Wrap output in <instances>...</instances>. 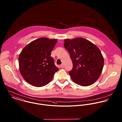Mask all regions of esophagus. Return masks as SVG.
I'll use <instances>...</instances> for the list:
<instances>
[{
  "label": "esophagus",
  "instance_id": "1",
  "mask_svg": "<svg viewBox=\"0 0 122 122\" xmlns=\"http://www.w3.org/2000/svg\"><path fill=\"white\" fill-rule=\"evenodd\" d=\"M60 67H61V68H64V64H62L60 65Z\"/></svg>",
  "mask_w": 122,
  "mask_h": 122
}]
</instances>
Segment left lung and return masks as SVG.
I'll return each mask as SVG.
<instances>
[{"instance_id":"8db88e82","label":"left lung","mask_w":122,"mask_h":122,"mask_svg":"<svg viewBox=\"0 0 122 122\" xmlns=\"http://www.w3.org/2000/svg\"><path fill=\"white\" fill-rule=\"evenodd\" d=\"M64 47L69 52L73 68L69 74L73 82L82 86L97 81L104 66V57L97 46L83 38L65 39Z\"/></svg>"}]
</instances>
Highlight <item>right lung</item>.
Wrapping results in <instances>:
<instances>
[{"mask_svg": "<svg viewBox=\"0 0 122 122\" xmlns=\"http://www.w3.org/2000/svg\"><path fill=\"white\" fill-rule=\"evenodd\" d=\"M57 40L41 37L27 45L19 56L20 73L28 83L37 87L46 85L59 69L54 64L51 52Z\"/></svg>", "mask_w": 122, "mask_h": 122, "instance_id": "right-lung-1", "label": "right lung"}]
</instances>
